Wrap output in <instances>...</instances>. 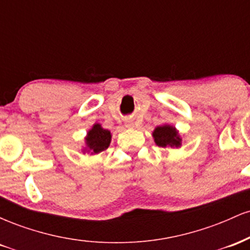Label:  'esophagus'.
Instances as JSON below:
<instances>
[{"instance_id":"34e87169","label":"esophagus","mask_w":250,"mask_h":250,"mask_svg":"<svg viewBox=\"0 0 250 250\" xmlns=\"http://www.w3.org/2000/svg\"><path fill=\"white\" fill-rule=\"evenodd\" d=\"M125 127H127V128H133V127H134L133 122H131V121H127V122H125Z\"/></svg>"}]
</instances>
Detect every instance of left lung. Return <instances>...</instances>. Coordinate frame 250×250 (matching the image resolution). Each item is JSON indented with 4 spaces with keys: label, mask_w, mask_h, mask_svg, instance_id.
I'll return each instance as SVG.
<instances>
[{
    "label": "left lung",
    "mask_w": 250,
    "mask_h": 250,
    "mask_svg": "<svg viewBox=\"0 0 250 250\" xmlns=\"http://www.w3.org/2000/svg\"><path fill=\"white\" fill-rule=\"evenodd\" d=\"M154 141L159 147H180L181 139L177 130L171 125H165L155 128L154 133Z\"/></svg>",
    "instance_id": "8db88e82"
}]
</instances>
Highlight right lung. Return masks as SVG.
<instances>
[{
    "label": "right lung",
    "instance_id": "right-lung-1",
    "mask_svg": "<svg viewBox=\"0 0 250 250\" xmlns=\"http://www.w3.org/2000/svg\"><path fill=\"white\" fill-rule=\"evenodd\" d=\"M110 131L107 129H103L99 123L94 125V127L88 131L87 137H85L87 148L88 150L91 151V154H99L105 150L110 145Z\"/></svg>",
    "mask_w": 250,
    "mask_h": 250
}]
</instances>
